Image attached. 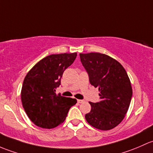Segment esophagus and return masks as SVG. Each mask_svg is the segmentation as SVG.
<instances>
[{
    "label": "esophagus",
    "mask_w": 153,
    "mask_h": 153,
    "mask_svg": "<svg viewBox=\"0 0 153 153\" xmlns=\"http://www.w3.org/2000/svg\"><path fill=\"white\" fill-rule=\"evenodd\" d=\"M83 102H84V101L81 100H77V102H78V103H82Z\"/></svg>",
    "instance_id": "34e87169"
}]
</instances>
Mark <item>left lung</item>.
<instances>
[{
    "label": "left lung",
    "mask_w": 153,
    "mask_h": 153,
    "mask_svg": "<svg viewBox=\"0 0 153 153\" xmlns=\"http://www.w3.org/2000/svg\"><path fill=\"white\" fill-rule=\"evenodd\" d=\"M79 56L90 83L99 88L101 100L90 102L86 121L99 130H111L122 122L129 109L133 89L128 75L117 60L105 53H79Z\"/></svg>",
    "instance_id": "left-lung-1"
}]
</instances>
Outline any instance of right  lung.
Returning <instances> with one entry per match:
<instances>
[{
	"instance_id": "right-lung-1",
	"label": "right lung",
	"mask_w": 153,
	"mask_h": 153,
	"mask_svg": "<svg viewBox=\"0 0 153 153\" xmlns=\"http://www.w3.org/2000/svg\"><path fill=\"white\" fill-rule=\"evenodd\" d=\"M76 53L45 56L28 72L21 89L22 105L30 120L37 127L51 129L65 121L76 99L55 94L61 77L76 57Z\"/></svg>"
}]
</instances>
